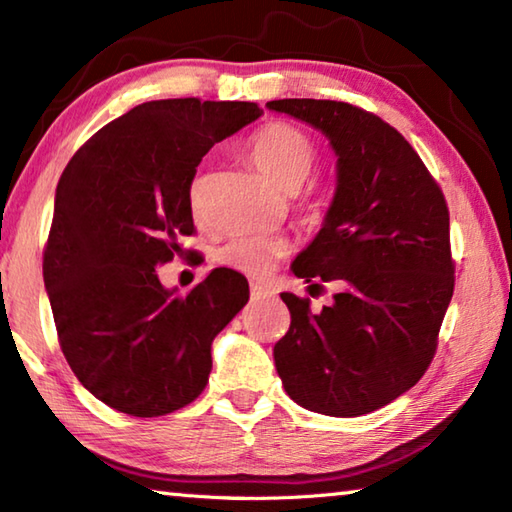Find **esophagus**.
I'll use <instances>...</instances> for the list:
<instances>
[{"instance_id":"obj_1","label":"esophagus","mask_w":512,"mask_h":512,"mask_svg":"<svg viewBox=\"0 0 512 512\" xmlns=\"http://www.w3.org/2000/svg\"><path fill=\"white\" fill-rule=\"evenodd\" d=\"M268 296H273V291L264 287V284H250V298L259 300V298H268Z\"/></svg>"}]
</instances>
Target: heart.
I'll list each match as a JSON object with an SVG mask.
<instances>
[{"mask_svg": "<svg viewBox=\"0 0 512 512\" xmlns=\"http://www.w3.org/2000/svg\"><path fill=\"white\" fill-rule=\"evenodd\" d=\"M246 151L255 167L284 192H296L311 176L318 162L314 140L307 133H302L300 128L287 124V121H268L250 137ZM201 192L203 178L196 176L192 180V187H189V203H192V210L196 214L201 212ZM298 210L305 214L307 221H320L327 212V198L316 189H307L298 198ZM287 250L289 244L282 237L241 235L230 239L216 253V259H219V264L237 273L264 277L273 268L275 259L287 255Z\"/></svg>", "mask_w": 512, "mask_h": 512, "instance_id": "heart-1", "label": "heart"}]
</instances>
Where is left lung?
Masks as SVG:
<instances>
[{
    "label": "left lung",
    "instance_id": "8db88e82",
    "mask_svg": "<svg viewBox=\"0 0 512 512\" xmlns=\"http://www.w3.org/2000/svg\"><path fill=\"white\" fill-rule=\"evenodd\" d=\"M268 108L318 128L336 153V192L316 239L291 264L334 305L282 293L289 332L273 357L284 391L309 411L357 418L427 372L454 293L449 210L436 180L391 124L343 101L280 99Z\"/></svg>",
    "mask_w": 512,
    "mask_h": 512
}]
</instances>
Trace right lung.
I'll use <instances>...</instances> for the list:
<instances>
[{"mask_svg":"<svg viewBox=\"0 0 512 512\" xmlns=\"http://www.w3.org/2000/svg\"><path fill=\"white\" fill-rule=\"evenodd\" d=\"M259 115L248 101H146L60 176L42 275L69 368L112 409L158 418L203 393L214 336L244 309L248 282L214 268L178 296L158 264L194 235L189 187L203 155Z\"/></svg>","mask_w":512,"mask_h":512,"instance_id":"right-lung-1","label":"right lung"}]
</instances>
